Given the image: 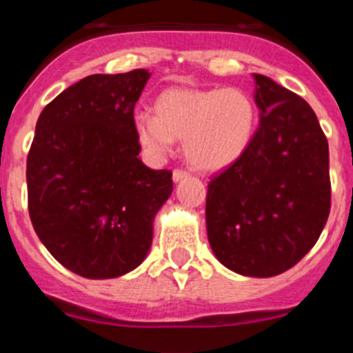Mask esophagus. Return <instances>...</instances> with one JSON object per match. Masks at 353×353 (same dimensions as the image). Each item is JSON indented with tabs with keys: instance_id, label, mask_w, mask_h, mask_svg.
<instances>
[{
	"instance_id": "esophagus-1",
	"label": "esophagus",
	"mask_w": 353,
	"mask_h": 353,
	"mask_svg": "<svg viewBox=\"0 0 353 353\" xmlns=\"http://www.w3.org/2000/svg\"><path fill=\"white\" fill-rule=\"evenodd\" d=\"M190 176V172H188V170H184V169H174V172H172V179L176 181H181V179H184V177H188Z\"/></svg>"
}]
</instances>
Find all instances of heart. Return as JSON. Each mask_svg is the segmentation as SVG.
<instances>
[{"label":"heart","mask_w":353,"mask_h":353,"mask_svg":"<svg viewBox=\"0 0 353 353\" xmlns=\"http://www.w3.org/2000/svg\"><path fill=\"white\" fill-rule=\"evenodd\" d=\"M258 108L240 88H169L154 101V117L139 113L141 144L157 154L184 141V154L195 169L214 172L235 163L251 146Z\"/></svg>","instance_id":"heart-1"}]
</instances>
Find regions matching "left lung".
<instances>
[{
	"label": "left lung",
	"mask_w": 353,
	"mask_h": 353,
	"mask_svg": "<svg viewBox=\"0 0 353 353\" xmlns=\"http://www.w3.org/2000/svg\"><path fill=\"white\" fill-rule=\"evenodd\" d=\"M254 78L261 121L245 153L207 184V235L226 268L273 276L301 261L327 223L329 146L305 99Z\"/></svg>",
	"instance_id": "1"
}]
</instances>
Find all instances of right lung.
Returning <instances> with one entry per match:
<instances>
[{
    "mask_svg": "<svg viewBox=\"0 0 353 353\" xmlns=\"http://www.w3.org/2000/svg\"><path fill=\"white\" fill-rule=\"evenodd\" d=\"M150 72L90 74L45 106L28 154V209L48 252L77 275L114 279L143 263L172 172L141 151L134 106Z\"/></svg>",
    "mask_w": 353,
    "mask_h": 353,
    "instance_id": "1",
    "label": "right lung"
}]
</instances>
